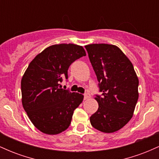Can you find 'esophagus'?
I'll return each instance as SVG.
<instances>
[{"label":"esophagus","mask_w":159,"mask_h":159,"mask_svg":"<svg viewBox=\"0 0 159 159\" xmlns=\"http://www.w3.org/2000/svg\"><path fill=\"white\" fill-rule=\"evenodd\" d=\"M90 98V95L89 94V93H86V94H84V99L86 100V99H88V98Z\"/></svg>","instance_id":"esophagus-1"}]
</instances>
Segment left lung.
Returning a JSON list of instances; mask_svg holds the SVG:
<instances>
[{
  "instance_id": "left-lung-1",
  "label": "left lung",
  "mask_w": 159,
  "mask_h": 159,
  "mask_svg": "<svg viewBox=\"0 0 159 159\" xmlns=\"http://www.w3.org/2000/svg\"><path fill=\"white\" fill-rule=\"evenodd\" d=\"M85 48L102 92V96L95 97L98 108L90 116V123L100 132H116L134 114L138 99V78L132 62L116 45L90 44Z\"/></svg>"
}]
</instances>
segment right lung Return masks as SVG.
Listing matches in <instances>:
<instances>
[{
  "label": "right lung",
  "mask_w": 159,
  "mask_h": 159,
  "mask_svg": "<svg viewBox=\"0 0 159 159\" xmlns=\"http://www.w3.org/2000/svg\"><path fill=\"white\" fill-rule=\"evenodd\" d=\"M86 56L81 45H53L30 62L21 81V102L29 119L47 134H57L68 129L75 109L84 96L61 88L68 78L69 66Z\"/></svg>",
  "instance_id": "1"
}]
</instances>
